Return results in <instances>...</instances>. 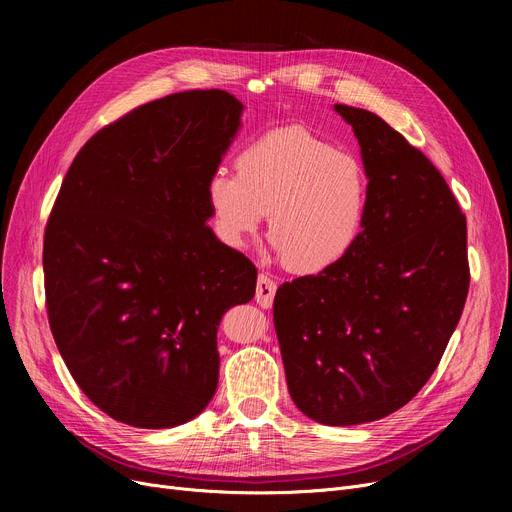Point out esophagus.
I'll return each mask as SVG.
<instances>
[{
	"label": "esophagus",
	"instance_id": "esophagus-1",
	"mask_svg": "<svg viewBox=\"0 0 512 512\" xmlns=\"http://www.w3.org/2000/svg\"><path fill=\"white\" fill-rule=\"evenodd\" d=\"M276 282L270 278V276H265V274H259V278H257V288H255V301L263 307V309H267V307H272V303H274V297H276Z\"/></svg>",
	"mask_w": 512,
	"mask_h": 512
}]
</instances>
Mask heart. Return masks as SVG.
<instances>
[{"label":"heart","instance_id":"heart-1","mask_svg":"<svg viewBox=\"0 0 512 512\" xmlns=\"http://www.w3.org/2000/svg\"><path fill=\"white\" fill-rule=\"evenodd\" d=\"M236 174L215 168L207 180L211 226L238 249L270 211V238L288 270L324 274L353 253L369 211L361 161L305 126L261 134L236 155Z\"/></svg>","mask_w":512,"mask_h":512}]
</instances>
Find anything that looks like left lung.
Returning <instances> with one entry per match:
<instances>
[{
  "mask_svg": "<svg viewBox=\"0 0 512 512\" xmlns=\"http://www.w3.org/2000/svg\"><path fill=\"white\" fill-rule=\"evenodd\" d=\"M353 126L369 211L353 253L330 272L284 282L274 299L288 392L324 425L382 419L425 386L469 292L467 220L419 149L359 107Z\"/></svg>",
  "mask_w": 512,
  "mask_h": 512,
  "instance_id": "8db88e82",
  "label": "left lung"
}]
</instances>
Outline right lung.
Wrapping results in <instances>:
<instances>
[{
    "mask_svg": "<svg viewBox=\"0 0 512 512\" xmlns=\"http://www.w3.org/2000/svg\"><path fill=\"white\" fill-rule=\"evenodd\" d=\"M240 114L220 89L145 103L93 134L53 203L49 328L78 388L126 425L197 417L218 388L222 315L255 297V265L207 226Z\"/></svg>",
    "mask_w": 512,
    "mask_h": 512,
    "instance_id": "obj_1",
    "label": "right lung"
}]
</instances>
